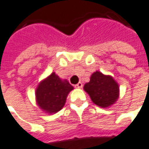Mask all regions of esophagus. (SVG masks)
Segmentation results:
<instances>
[{"label":"esophagus","mask_w":149,"mask_h":149,"mask_svg":"<svg viewBox=\"0 0 149 149\" xmlns=\"http://www.w3.org/2000/svg\"><path fill=\"white\" fill-rule=\"evenodd\" d=\"M83 85L81 82H78L76 86H75V87L76 88H78V89H81V88H82Z\"/></svg>","instance_id":"34e87169"}]
</instances>
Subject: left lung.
Listing matches in <instances>:
<instances>
[{
    "label": "left lung",
    "mask_w": 149,
    "mask_h": 149,
    "mask_svg": "<svg viewBox=\"0 0 149 149\" xmlns=\"http://www.w3.org/2000/svg\"><path fill=\"white\" fill-rule=\"evenodd\" d=\"M84 91L90 95L93 103L101 108L113 105L119 97V86L113 77L94 72L90 81L85 84Z\"/></svg>",
    "instance_id": "obj_1"
}]
</instances>
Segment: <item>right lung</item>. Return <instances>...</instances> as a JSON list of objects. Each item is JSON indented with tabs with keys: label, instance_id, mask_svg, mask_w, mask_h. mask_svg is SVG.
<instances>
[{
	"label": "right lung",
	"instance_id": "obj_1",
	"mask_svg": "<svg viewBox=\"0 0 149 149\" xmlns=\"http://www.w3.org/2000/svg\"><path fill=\"white\" fill-rule=\"evenodd\" d=\"M72 90L73 86L67 80H62L55 72H52L36 88V103L45 113H58L64 106L67 96Z\"/></svg>",
	"mask_w": 149,
	"mask_h": 149
}]
</instances>
